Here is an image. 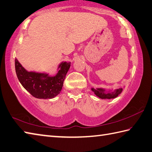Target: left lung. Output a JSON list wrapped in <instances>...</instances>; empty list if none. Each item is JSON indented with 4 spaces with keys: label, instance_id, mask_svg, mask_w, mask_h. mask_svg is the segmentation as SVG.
<instances>
[{
    "label": "left lung",
    "instance_id": "left-lung-1",
    "mask_svg": "<svg viewBox=\"0 0 152 152\" xmlns=\"http://www.w3.org/2000/svg\"><path fill=\"white\" fill-rule=\"evenodd\" d=\"M91 90L94 92L96 96L99 97L101 99H113L117 97L123 91V88L115 89L114 90L106 91L103 88H91Z\"/></svg>",
    "mask_w": 152,
    "mask_h": 152
}]
</instances>
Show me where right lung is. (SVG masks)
Wrapping results in <instances>:
<instances>
[{
    "label": "right lung",
    "mask_w": 152,
    "mask_h": 152,
    "mask_svg": "<svg viewBox=\"0 0 152 152\" xmlns=\"http://www.w3.org/2000/svg\"><path fill=\"white\" fill-rule=\"evenodd\" d=\"M70 63L62 62L54 76L45 73L28 72L17 58L15 59V69L21 84L31 96L38 99H52L60 94Z\"/></svg>",
    "instance_id": "1"
}]
</instances>
